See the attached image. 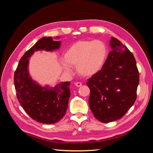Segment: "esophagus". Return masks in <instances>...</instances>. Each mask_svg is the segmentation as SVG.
Returning a JSON list of instances; mask_svg holds the SVG:
<instances>
[{"mask_svg":"<svg viewBox=\"0 0 153 153\" xmlns=\"http://www.w3.org/2000/svg\"><path fill=\"white\" fill-rule=\"evenodd\" d=\"M76 85L77 86V87H81V86L82 85V84L81 82H76Z\"/></svg>","mask_w":153,"mask_h":153,"instance_id":"esophagus-1","label":"esophagus"}]
</instances>
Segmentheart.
<instances>
[{
    "instance_id": "1",
    "label": "heart",
    "mask_w": 153,
    "mask_h": 153,
    "mask_svg": "<svg viewBox=\"0 0 153 153\" xmlns=\"http://www.w3.org/2000/svg\"><path fill=\"white\" fill-rule=\"evenodd\" d=\"M107 54V46L103 41L82 40L73 44L63 58L66 64L76 67L80 75L90 77L101 70ZM67 65H63V69L69 72L70 70Z\"/></svg>"
}]
</instances>
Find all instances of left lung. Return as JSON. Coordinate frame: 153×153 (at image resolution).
<instances>
[{"instance_id": "left-lung-1", "label": "left lung", "mask_w": 153, "mask_h": 153, "mask_svg": "<svg viewBox=\"0 0 153 153\" xmlns=\"http://www.w3.org/2000/svg\"><path fill=\"white\" fill-rule=\"evenodd\" d=\"M112 51L102 69L88 79L91 112L96 119L108 123L126 114L137 99L139 72L134 55L114 37L111 38Z\"/></svg>"}]
</instances>
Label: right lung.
Returning <instances> with one entry per match:
<instances>
[{"instance_id": "add662e5", "label": "right lung", "mask_w": 153, "mask_h": 153, "mask_svg": "<svg viewBox=\"0 0 153 153\" xmlns=\"http://www.w3.org/2000/svg\"><path fill=\"white\" fill-rule=\"evenodd\" d=\"M61 41L43 37L25 52L14 74L16 98L30 118L43 124L57 123L64 116L70 97V82H61L55 87H41L33 81L28 71L29 58L38 50L51 51L59 48Z\"/></svg>"}]
</instances>
